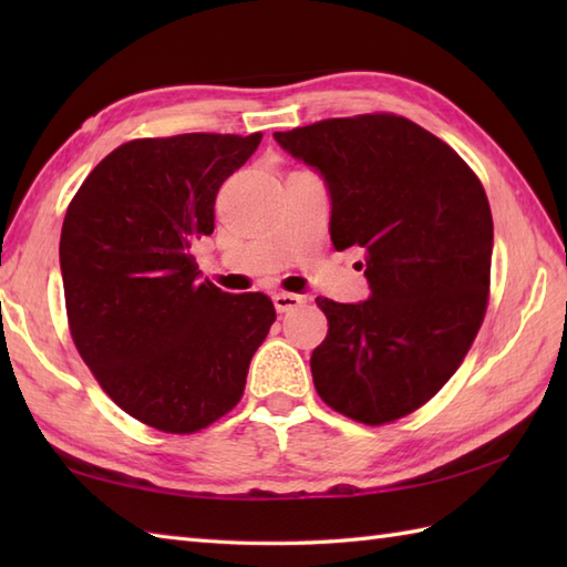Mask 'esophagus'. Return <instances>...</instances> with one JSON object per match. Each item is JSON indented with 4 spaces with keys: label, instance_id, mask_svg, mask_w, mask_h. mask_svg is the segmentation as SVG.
<instances>
[{
    "label": "esophagus",
    "instance_id": "34e87169",
    "mask_svg": "<svg viewBox=\"0 0 567 567\" xmlns=\"http://www.w3.org/2000/svg\"><path fill=\"white\" fill-rule=\"evenodd\" d=\"M307 302V297L305 295H295V292H277L275 297H272V305H275V309L280 311V315H287V311H295V309H299Z\"/></svg>",
    "mask_w": 567,
    "mask_h": 567
}]
</instances>
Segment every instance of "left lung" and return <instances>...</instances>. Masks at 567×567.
Masks as SVG:
<instances>
[{
	"label": "left lung",
	"mask_w": 567,
	"mask_h": 567,
	"mask_svg": "<svg viewBox=\"0 0 567 567\" xmlns=\"http://www.w3.org/2000/svg\"><path fill=\"white\" fill-rule=\"evenodd\" d=\"M272 138L327 183L333 248L368 252V302L317 297L329 319L311 353L319 396L370 426L412 414L451 380L485 319L495 231L483 185L449 143L394 114Z\"/></svg>",
	"instance_id": "8db88e82"
}]
</instances>
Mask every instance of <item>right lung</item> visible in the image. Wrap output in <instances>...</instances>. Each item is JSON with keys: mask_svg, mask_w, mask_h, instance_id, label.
I'll list each match as a JSON object with an SVG mask.
<instances>
[{"mask_svg": "<svg viewBox=\"0 0 567 567\" xmlns=\"http://www.w3.org/2000/svg\"><path fill=\"white\" fill-rule=\"evenodd\" d=\"M262 134L128 141L70 202L60 272L70 333L102 390L165 433L224 416L246 388L275 307L199 282L192 244L214 231L216 192Z\"/></svg>", "mask_w": 567, "mask_h": 567, "instance_id": "right-lung-1", "label": "right lung"}]
</instances>
